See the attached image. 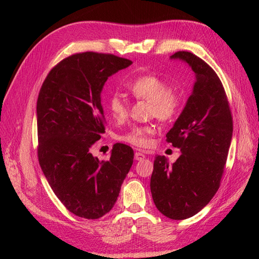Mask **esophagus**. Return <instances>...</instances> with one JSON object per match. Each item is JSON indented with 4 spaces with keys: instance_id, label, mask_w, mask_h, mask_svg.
<instances>
[{
    "instance_id": "esophagus-1",
    "label": "esophagus",
    "mask_w": 259,
    "mask_h": 259,
    "mask_svg": "<svg viewBox=\"0 0 259 259\" xmlns=\"http://www.w3.org/2000/svg\"><path fill=\"white\" fill-rule=\"evenodd\" d=\"M145 158H146V156L142 152H136L135 153V159H136V160L140 161V160H144Z\"/></svg>"
}]
</instances>
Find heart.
Masks as SVG:
<instances>
[{
  "mask_svg": "<svg viewBox=\"0 0 259 259\" xmlns=\"http://www.w3.org/2000/svg\"><path fill=\"white\" fill-rule=\"evenodd\" d=\"M131 95L137 99L150 102V113L160 121H170L177 115L180 109V98L172 91L166 81L157 75H140L128 84ZM107 108L117 120L125 118L128 113V104L118 93L108 99ZM155 133L152 126H135L126 133L122 139L138 147H146L150 144V136Z\"/></svg>",
  "mask_w": 259,
  "mask_h": 259,
  "instance_id": "obj_1",
  "label": "heart"
}]
</instances>
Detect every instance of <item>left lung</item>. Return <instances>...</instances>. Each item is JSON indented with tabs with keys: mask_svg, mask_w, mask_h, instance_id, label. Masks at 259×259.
Returning a JSON list of instances; mask_svg holds the SVG:
<instances>
[{
	"mask_svg": "<svg viewBox=\"0 0 259 259\" xmlns=\"http://www.w3.org/2000/svg\"><path fill=\"white\" fill-rule=\"evenodd\" d=\"M171 60L187 63L195 83L167 141L181 155L172 164L157 156L150 179L152 199L164 216L181 221L199 212L216 194L233 137V119L222 81L209 65L187 51Z\"/></svg>",
	"mask_w": 259,
	"mask_h": 259,
	"instance_id": "left-lung-1",
	"label": "left lung"
}]
</instances>
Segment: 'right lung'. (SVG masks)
Wrapping results in <instances>:
<instances>
[{
	"mask_svg": "<svg viewBox=\"0 0 259 259\" xmlns=\"http://www.w3.org/2000/svg\"><path fill=\"white\" fill-rule=\"evenodd\" d=\"M131 64L113 54L76 53L50 71L38 93V162L60 201L82 218L111 210L133 166L134 150L123 144L113 146L108 161L90 152L104 133L103 85Z\"/></svg>",
	"mask_w": 259,
	"mask_h": 259,
	"instance_id": "right-lung-1",
	"label": "right lung"
}]
</instances>
